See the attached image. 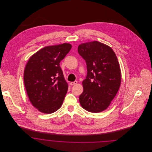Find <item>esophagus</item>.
<instances>
[{"instance_id":"obj_1","label":"esophagus","mask_w":152,"mask_h":152,"mask_svg":"<svg viewBox=\"0 0 152 152\" xmlns=\"http://www.w3.org/2000/svg\"><path fill=\"white\" fill-rule=\"evenodd\" d=\"M77 83V81H75L71 82V83H70V84H71V86H73V85H75V84H76Z\"/></svg>"}]
</instances>
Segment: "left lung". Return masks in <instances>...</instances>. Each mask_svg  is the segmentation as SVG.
Here are the masks:
<instances>
[{
  "instance_id": "obj_1",
  "label": "left lung",
  "mask_w": 152,
  "mask_h": 152,
  "mask_svg": "<svg viewBox=\"0 0 152 152\" xmlns=\"http://www.w3.org/2000/svg\"><path fill=\"white\" fill-rule=\"evenodd\" d=\"M78 52L86 62L87 75L79 96L81 107L99 113L105 110L115 98L121 84V70L115 53L97 41L80 44Z\"/></svg>"
}]
</instances>
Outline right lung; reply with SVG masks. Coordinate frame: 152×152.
I'll list each match as a JSON object with an SVG mask.
<instances>
[{
  "mask_svg": "<svg viewBox=\"0 0 152 152\" xmlns=\"http://www.w3.org/2000/svg\"><path fill=\"white\" fill-rule=\"evenodd\" d=\"M72 48L64 43L47 46L29 58L24 71V83L32 105L50 114L60 108L68 86L60 66V61Z\"/></svg>",
  "mask_w": 152,
  "mask_h": 152,
  "instance_id": "obj_1",
  "label": "right lung"
}]
</instances>
